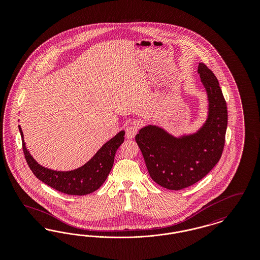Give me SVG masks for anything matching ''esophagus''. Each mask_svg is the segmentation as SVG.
I'll list each match as a JSON object with an SVG mask.
<instances>
[{
	"mask_svg": "<svg viewBox=\"0 0 260 260\" xmlns=\"http://www.w3.org/2000/svg\"><path fill=\"white\" fill-rule=\"evenodd\" d=\"M136 134H137V127H136V125L129 124V125H127L125 127V137L127 139L134 138L136 136Z\"/></svg>",
	"mask_w": 260,
	"mask_h": 260,
	"instance_id": "1",
	"label": "esophagus"
}]
</instances>
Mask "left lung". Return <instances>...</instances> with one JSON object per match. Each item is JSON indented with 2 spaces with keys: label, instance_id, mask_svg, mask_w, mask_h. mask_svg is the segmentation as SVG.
Here are the masks:
<instances>
[{
  "label": "left lung",
  "instance_id": "left-lung-1",
  "mask_svg": "<svg viewBox=\"0 0 260 260\" xmlns=\"http://www.w3.org/2000/svg\"><path fill=\"white\" fill-rule=\"evenodd\" d=\"M198 74L208 93L209 115L197 133L175 137L149 124L136 136L151 178L170 190L195 184L222 155L228 121L226 101L216 77L206 64L199 63Z\"/></svg>",
  "mask_w": 260,
  "mask_h": 260
}]
</instances>
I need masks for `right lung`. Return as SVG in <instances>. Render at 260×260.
<instances>
[{
    "label": "right lung",
    "mask_w": 260,
    "mask_h": 260,
    "mask_svg": "<svg viewBox=\"0 0 260 260\" xmlns=\"http://www.w3.org/2000/svg\"><path fill=\"white\" fill-rule=\"evenodd\" d=\"M18 127L22 139L25 159L32 173L47 185L67 195L83 196L98 190L110 173L116 151L124 139V132L122 131L107 141L83 167L70 172H56L42 167L33 159L25 146L20 125Z\"/></svg>",
    "instance_id": "add662e5"
}]
</instances>
